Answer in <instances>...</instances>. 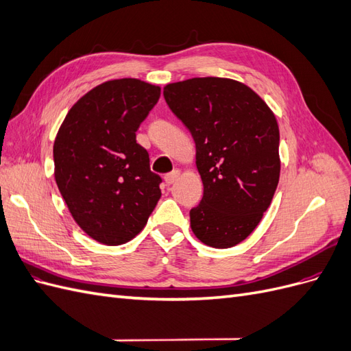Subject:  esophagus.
<instances>
[{
    "label": "esophagus",
    "instance_id": "esophagus-1",
    "mask_svg": "<svg viewBox=\"0 0 351 351\" xmlns=\"http://www.w3.org/2000/svg\"><path fill=\"white\" fill-rule=\"evenodd\" d=\"M178 178H180V169H173L171 173L165 174V183L167 184H173V183L177 182Z\"/></svg>",
    "mask_w": 351,
    "mask_h": 351
}]
</instances>
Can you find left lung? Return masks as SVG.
Masks as SVG:
<instances>
[{
    "label": "left lung",
    "instance_id": "8db88e82",
    "mask_svg": "<svg viewBox=\"0 0 351 351\" xmlns=\"http://www.w3.org/2000/svg\"><path fill=\"white\" fill-rule=\"evenodd\" d=\"M164 98L192 133L204 197L190 209L195 236L232 247L258 227L280 180L275 115L246 84L195 77L167 84Z\"/></svg>",
    "mask_w": 351,
    "mask_h": 351
}]
</instances>
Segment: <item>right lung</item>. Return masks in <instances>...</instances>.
Instances as JSON below:
<instances>
[{"mask_svg":"<svg viewBox=\"0 0 351 351\" xmlns=\"http://www.w3.org/2000/svg\"><path fill=\"white\" fill-rule=\"evenodd\" d=\"M161 95L137 79L105 82L73 105L54 142L56 182L79 227L117 246L143 230L162 178L136 132Z\"/></svg>","mask_w":351,"mask_h":351,"instance_id":"obj_1","label":"right lung"}]
</instances>
